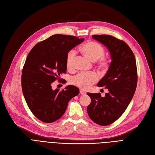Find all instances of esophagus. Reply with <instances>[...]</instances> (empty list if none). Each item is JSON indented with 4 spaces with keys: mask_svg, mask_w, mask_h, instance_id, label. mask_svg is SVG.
<instances>
[{
    "mask_svg": "<svg viewBox=\"0 0 155 155\" xmlns=\"http://www.w3.org/2000/svg\"><path fill=\"white\" fill-rule=\"evenodd\" d=\"M80 94H81V95H85L86 94V92L83 91V90H80Z\"/></svg>",
    "mask_w": 155,
    "mask_h": 155,
    "instance_id": "34e87169",
    "label": "esophagus"
}]
</instances>
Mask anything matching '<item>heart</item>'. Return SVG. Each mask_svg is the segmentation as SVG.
Returning <instances> with one entry per match:
<instances>
[{"label":"heart","mask_w":155,"mask_h":155,"mask_svg":"<svg viewBox=\"0 0 155 155\" xmlns=\"http://www.w3.org/2000/svg\"><path fill=\"white\" fill-rule=\"evenodd\" d=\"M80 51L83 54L92 61L97 62V67L101 72H104L109 67V61L104 58L105 51L102 45L97 42L90 41L84 44L81 47ZM76 52L74 50H71L67 53L66 58V65L68 69L73 68V63ZM98 76L94 72L79 73L72 78L71 83L82 90H87L97 81Z\"/></svg>","instance_id":"heart-1"}]
</instances>
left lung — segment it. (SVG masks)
<instances>
[{"label":"left lung","mask_w":155,"mask_h":155,"mask_svg":"<svg viewBox=\"0 0 155 155\" xmlns=\"http://www.w3.org/2000/svg\"><path fill=\"white\" fill-rule=\"evenodd\" d=\"M92 38L107 47L111 61L106 75L97 84L108 90L104 97L100 93H88L91 103L87 106L90 118L96 124L108 126L123 114L130 103L137 84V70L134 54L124 41L102 35Z\"/></svg>","instance_id":"1"}]
</instances>
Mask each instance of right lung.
<instances>
[{"label": "right lung", "instance_id": "obj_1", "mask_svg": "<svg viewBox=\"0 0 155 155\" xmlns=\"http://www.w3.org/2000/svg\"><path fill=\"white\" fill-rule=\"evenodd\" d=\"M83 41L54 35L36 44L28 55L22 74V92L29 108L41 121L51 123L59 119L68 101L79 94V88L73 85L60 90H53L51 84L66 72L67 53Z\"/></svg>", "mask_w": 155, "mask_h": 155}]
</instances>
